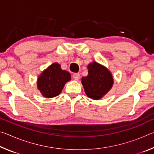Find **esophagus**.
<instances>
[{
	"label": "esophagus",
	"instance_id": "esophagus-1",
	"mask_svg": "<svg viewBox=\"0 0 154 154\" xmlns=\"http://www.w3.org/2000/svg\"><path fill=\"white\" fill-rule=\"evenodd\" d=\"M72 78H73L75 81H78L80 78V75L79 73H75L72 75Z\"/></svg>",
	"mask_w": 154,
	"mask_h": 154
}]
</instances>
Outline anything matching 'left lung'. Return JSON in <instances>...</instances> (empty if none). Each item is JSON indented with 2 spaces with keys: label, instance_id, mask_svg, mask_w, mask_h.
<instances>
[{
  "label": "left lung",
  "instance_id": "left-lung-1",
  "mask_svg": "<svg viewBox=\"0 0 154 154\" xmlns=\"http://www.w3.org/2000/svg\"><path fill=\"white\" fill-rule=\"evenodd\" d=\"M88 75L82 78L85 93L93 100H100L111 89L113 77L103 65L92 62L88 65Z\"/></svg>",
  "mask_w": 154,
  "mask_h": 154
}]
</instances>
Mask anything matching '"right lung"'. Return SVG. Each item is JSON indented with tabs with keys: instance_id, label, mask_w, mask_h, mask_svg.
<instances>
[{
	"instance_id": "1",
	"label": "right lung",
	"mask_w": 154,
	"mask_h": 154,
	"mask_svg": "<svg viewBox=\"0 0 154 154\" xmlns=\"http://www.w3.org/2000/svg\"><path fill=\"white\" fill-rule=\"evenodd\" d=\"M71 79V74L62 70L60 64L54 62L39 75L36 85L43 96L51 98L58 96Z\"/></svg>"
}]
</instances>
